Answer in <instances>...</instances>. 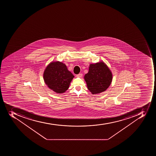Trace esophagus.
Listing matches in <instances>:
<instances>
[{"instance_id": "obj_1", "label": "esophagus", "mask_w": 156, "mask_h": 156, "mask_svg": "<svg viewBox=\"0 0 156 156\" xmlns=\"http://www.w3.org/2000/svg\"><path fill=\"white\" fill-rule=\"evenodd\" d=\"M82 74H78V75H76V76H77V77H82Z\"/></svg>"}]
</instances>
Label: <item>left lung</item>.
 <instances>
[{
    "label": "left lung",
    "instance_id": "obj_1",
    "mask_svg": "<svg viewBox=\"0 0 156 156\" xmlns=\"http://www.w3.org/2000/svg\"><path fill=\"white\" fill-rule=\"evenodd\" d=\"M87 88L92 94L105 92L109 87L113 75L109 68L103 61L90 64L88 73L84 76Z\"/></svg>",
    "mask_w": 156,
    "mask_h": 156
}]
</instances>
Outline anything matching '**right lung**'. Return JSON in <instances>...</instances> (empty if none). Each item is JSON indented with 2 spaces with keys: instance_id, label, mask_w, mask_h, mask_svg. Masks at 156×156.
<instances>
[{
  "instance_id": "right-lung-1",
  "label": "right lung",
  "mask_w": 156,
  "mask_h": 156,
  "mask_svg": "<svg viewBox=\"0 0 156 156\" xmlns=\"http://www.w3.org/2000/svg\"><path fill=\"white\" fill-rule=\"evenodd\" d=\"M75 77L66 65L59 61H52L43 73L44 82L50 89L57 94L64 93Z\"/></svg>"
}]
</instances>
